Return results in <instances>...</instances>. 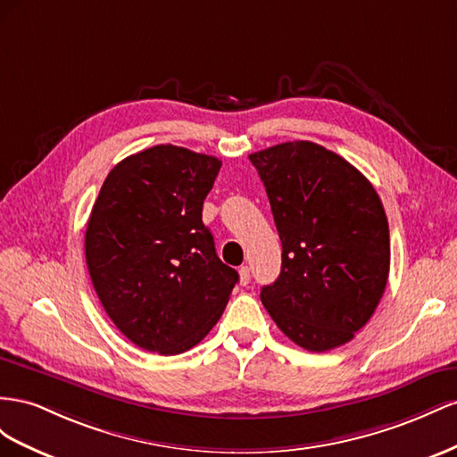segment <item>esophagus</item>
<instances>
[{"mask_svg":"<svg viewBox=\"0 0 457 457\" xmlns=\"http://www.w3.org/2000/svg\"><path fill=\"white\" fill-rule=\"evenodd\" d=\"M251 281V268L249 266H241L239 268V283L241 285H249Z\"/></svg>","mask_w":457,"mask_h":457,"instance_id":"1","label":"esophagus"}]
</instances>
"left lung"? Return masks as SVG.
Listing matches in <instances>:
<instances>
[{
    "instance_id": "left-lung-1",
    "label": "left lung",
    "mask_w": 457,
    "mask_h": 457,
    "mask_svg": "<svg viewBox=\"0 0 457 457\" xmlns=\"http://www.w3.org/2000/svg\"><path fill=\"white\" fill-rule=\"evenodd\" d=\"M281 239V273L260 298L298 346L325 352L354 338L385 293L388 221L370 179L312 141L249 154Z\"/></svg>"
}]
</instances>
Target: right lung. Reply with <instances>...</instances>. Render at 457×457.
I'll use <instances>...</instances> for the list:
<instances>
[{
	"label": "right lung",
	"instance_id": "right-lung-1",
	"mask_svg": "<svg viewBox=\"0 0 457 457\" xmlns=\"http://www.w3.org/2000/svg\"><path fill=\"white\" fill-rule=\"evenodd\" d=\"M220 166L216 156L154 145L116 164L91 208V283L112 323L143 350L174 356L199 345L239 281L203 224Z\"/></svg>",
	"mask_w": 457,
	"mask_h": 457
}]
</instances>
